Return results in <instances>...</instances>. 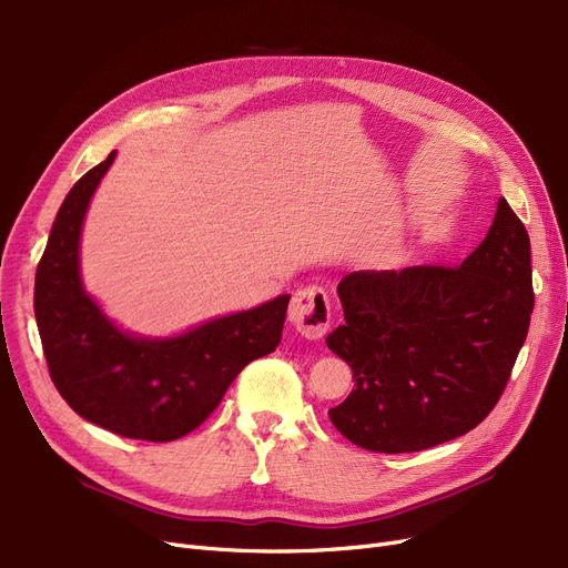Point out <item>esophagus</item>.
I'll use <instances>...</instances> for the list:
<instances>
[{
  "mask_svg": "<svg viewBox=\"0 0 568 568\" xmlns=\"http://www.w3.org/2000/svg\"><path fill=\"white\" fill-rule=\"evenodd\" d=\"M290 323L306 338H323L332 325V308L323 287H302L292 294Z\"/></svg>",
  "mask_w": 568,
  "mask_h": 568,
  "instance_id": "obj_1",
  "label": "esophagus"
}]
</instances>
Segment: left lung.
Instances as JSON below:
<instances>
[{
    "label": "left lung",
    "instance_id": "8db88e82",
    "mask_svg": "<svg viewBox=\"0 0 568 568\" xmlns=\"http://www.w3.org/2000/svg\"><path fill=\"white\" fill-rule=\"evenodd\" d=\"M336 292L345 323L325 341L355 389L329 420L364 450H425L471 432L501 397L534 311L529 234L501 196L459 266L355 271Z\"/></svg>",
    "mask_w": 568,
    "mask_h": 568
}]
</instances>
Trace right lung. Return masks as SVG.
I'll return each instance as SVG.
<instances>
[{
    "label": "right lung",
    "instance_id": "add662e5",
    "mask_svg": "<svg viewBox=\"0 0 568 568\" xmlns=\"http://www.w3.org/2000/svg\"><path fill=\"white\" fill-rule=\"evenodd\" d=\"M115 151L69 190L34 281V315L62 399L118 436L174 440L215 410L241 368L276 351L290 294L171 336L118 327L85 290L81 232Z\"/></svg>",
    "mask_w": 568,
    "mask_h": 568
}]
</instances>
